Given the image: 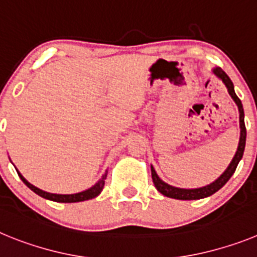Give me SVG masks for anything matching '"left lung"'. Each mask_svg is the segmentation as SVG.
Returning a JSON list of instances; mask_svg holds the SVG:
<instances>
[{"label":"left lung","mask_w":257,"mask_h":257,"mask_svg":"<svg viewBox=\"0 0 257 257\" xmlns=\"http://www.w3.org/2000/svg\"><path fill=\"white\" fill-rule=\"evenodd\" d=\"M213 74L220 78L222 81V83L226 86L228 88L229 95L231 96V99L234 100V103L237 104L238 110H239V127H240V136H239V143H238V148L237 152H235L233 160H231L230 165L228 166V169L222 172V175H220V178L216 179V180L211 183L210 185H206V187L202 188H196V189H183V188H176L172 187L170 184L165 183L163 180H161L160 176L157 175L156 170L153 169V166H151L152 170V179H153L154 187L157 188V190L160 193H162L163 196L170 197V198L174 199H183V201H192V199H201L206 198V197L212 196L213 193H216L217 190L221 189L226 183H228L229 179L231 178V175L234 174L235 169H237L238 163L242 160L244 152V147H246V126H244V112H243V106H242V103H240L239 97L235 95L234 91V86H233V82L230 81V78L228 77V74L221 69V68H215L212 70Z\"/></svg>","instance_id":"obj_1"}]
</instances>
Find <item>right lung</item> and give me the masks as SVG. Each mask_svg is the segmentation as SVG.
<instances>
[{
	"mask_svg": "<svg viewBox=\"0 0 257 257\" xmlns=\"http://www.w3.org/2000/svg\"><path fill=\"white\" fill-rule=\"evenodd\" d=\"M106 174H108V171H105V174H104L103 176L99 179V181L95 184L94 187H91L90 189H87V190L76 193V194H54V193H47V192H45V190L38 189V188L35 187V185H32V184L28 183L26 179L23 178V175L18 171V175L20 176V179L23 180V183L26 184L29 189L33 190L36 194L41 196L42 198L50 199V201H54V202H61V203L82 202V201H87V199H92V198H95V197H97L99 194H100L101 190H103V188H104V184H105V179H106Z\"/></svg>",
	"mask_w": 257,
	"mask_h": 257,
	"instance_id": "add662e5",
	"label": "right lung"
}]
</instances>
